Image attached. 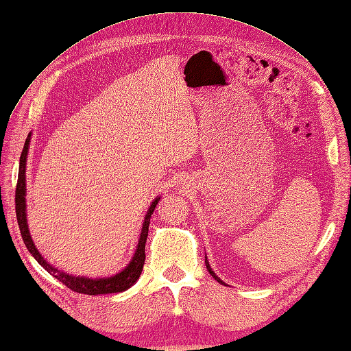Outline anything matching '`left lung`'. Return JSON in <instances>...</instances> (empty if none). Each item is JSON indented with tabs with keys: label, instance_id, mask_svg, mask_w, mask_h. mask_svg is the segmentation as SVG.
Segmentation results:
<instances>
[{
	"label": "left lung",
	"instance_id": "8db88e82",
	"mask_svg": "<svg viewBox=\"0 0 351 351\" xmlns=\"http://www.w3.org/2000/svg\"><path fill=\"white\" fill-rule=\"evenodd\" d=\"M204 262H206V268H207L208 274H210V275H212V276H213V278L216 279V281H217L219 284H221V285H226V284H224V282L221 281V279H220V278H219V276H217V275L215 274V271L212 269V266H210V263H208V261H207V256H206V261H204Z\"/></svg>",
	"mask_w": 351,
	"mask_h": 351
}]
</instances>
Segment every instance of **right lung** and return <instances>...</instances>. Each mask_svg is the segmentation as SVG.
<instances>
[{"instance_id": "obj_1", "label": "right lung", "mask_w": 351, "mask_h": 351, "mask_svg": "<svg viewBox=\"0 0 351 351\" xmlns=\"http://www.w3.org/2000/svg\"><path fill=\"white\" fill-rule=\"evenodd\" d=\"M30 139H32V134H29V136H27L23 152H21V157H20L19 181H17V190H16V213H17L19 226H20L21 237H23L25 247L29 249L32 256L41 266H43V268L50 275L58 278L63 285H66L72 291H76L79 293H88V295H105V293H115V292H123V291L130 289L138 281L139 275H141V272H143V266L145 262V242H147V236H148L149 219H151V215L154 210H156L161 197L154 199L151 206L148 207V212L144 217L141 233H139V239H138L135 254H134L131 262L125 266L121 272H118L117 275H112V276L95 278V279L88 278V276H76V275H70L67 272H63L59 268L53 266L51 263H49L43 256H41V254L37 250V247L32 239V234L29 230V223H27L25 168H27V156H29Z\"/></svg>"}]
</instances>
